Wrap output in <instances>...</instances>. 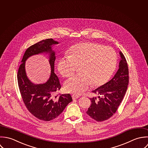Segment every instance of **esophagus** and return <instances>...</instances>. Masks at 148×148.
Wrapping results in <instances>:
<instances>
[{
  "instance_id": "34e87169",
  "label": "esophagus",
  "mask_w": 148,
  "mask_h": 148,
  "mask_svg": "<svg viewBox=\"0 0 148 148\" xmlns=\"http://www.w3.org/2000/svg\"><path fill=\"white\" fill-rule=\"evenodd\" d=\"M72 97H73V99H75L78 98L79 97V96L78 95H74V94H73V95H72Z\"/></svg>"
}]
</instances>
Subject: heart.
<instances>
[{"mask_svg": "<svg viewBox=\"0 0 148 148\" xmlns=\"http://www.w3.org/2000/svg\"><path fill=\"white\" fill-rule=\"evenodd\" d=\"M70 55L59 59L58 69L64 77H69L80 66L81 74L74 75L64 84L66 91L79 94L92 85L98 87L104 85L113 75L117 66V56L110 47L94 42H82L73 46Z\"/></svg>", "mask_w": 148, "mask_h": 148, "instance_id": "heart-1", "label": "heart"}]
</instances>
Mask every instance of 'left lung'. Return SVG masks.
I'll use <instances>...</instances> for the list:
<instances>
[{
	"instance_id": "1",
	"label": "left lung",
	"mask_w": 148,
	"mask_h": 148,
	"mask_svg": "<svg viewBox=\"0 0 148 148\" xmlns=\"http://www.w3.org/2000/svg\"><path fill=\"white\" fill-rule=\"evenodd\" d=\"M119 69L109 82L92 91L98 98H90L91 104L86 113L93 119L102 122L110 118L118 109L126 92L129 84V69L125 56L119 52Z\"/></svg>"
}]
</instances>
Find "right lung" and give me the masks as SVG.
Returning <instances> with one entry per match:
<instances>
[{"mask_svg": "<svg viewBox=\"0 0 148 148\" xmlns=\"http://www.w3.org/2000/svg\"><path fill=\"white\" fill-rule=\"evenodd\" d=\"M58 43L53 39H47L29 47L25 53L17 74L19 88L26 107L34 116L45 121L57 118L73 101L70 94L55 95L61 88V85L58 77L54 73L56 57L52 46ZM41 53L49 54L51 74L46 83L34 84L26 75L25 62L31 56Z\"/></svg>", "mask_w": 148, "mask_h": 148, "instance_id": "right-lung-1", "label": "right lung"}]
</instances>
